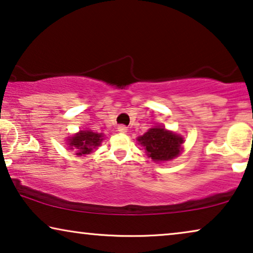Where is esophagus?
<instances>
[{
  "label": "esophagus",
  "instance_id": "esophagus-1",
  "mask_svg": "<svg viewBox=\"0 0 253 253\" xmlns=\"http://www.w3.org/2000/svg\"><path fill=\"white\" fill-rule=\"evenodd\" d=\"M117 131L121 133H126V132H127V127L126 126H119V127H117Z\"/></svg>",
  "mask_w": 253,
  "mask_h": 253
}]
</instances>
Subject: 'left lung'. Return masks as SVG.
<instances>
[{"label": "left lung", "mask_w": 253, "mask_h": 253, "mask_svg": "<svg viewBox=\"0 0 253 253\" xmlns=\"http://www.w3.org/2000/svg\"><path fill=\"white\" fill-rule=\"evenodd\" d=\"M138 141L145 147V152L152 160L168 161L179 154L184 140L177 134L158 126L148 130L138 138Z\"/></svg>", "instance_id": "obj_1"}]
</instances>
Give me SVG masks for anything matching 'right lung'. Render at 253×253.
<instances>
[{
    "mask_svg": "<svg viewBox=\"0 0 253 253\" xmlns=\"http://www.w3.org/2000/svg\"><path fill=\"white\" fill-rule=\"evenodd\" d=\"M102 140V134L92 132V131H81V132L69 139V145L75 148L77 155L89 154L93 148L99 146Z\"/></svg>",
    "mask_w": 253,
    "mask_h": 253,
    "instance_id": "add662e5",
    "label": "right lung"
}]
</instances>
